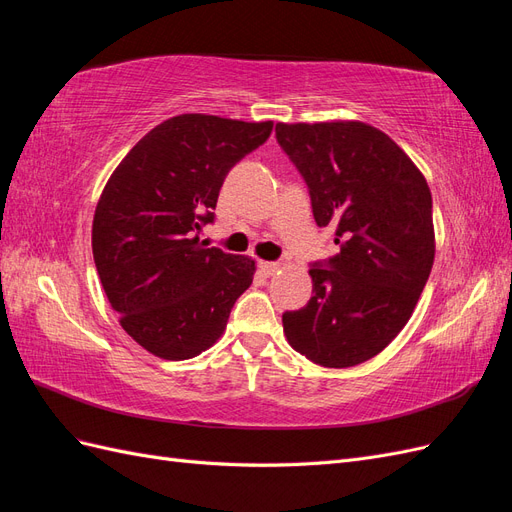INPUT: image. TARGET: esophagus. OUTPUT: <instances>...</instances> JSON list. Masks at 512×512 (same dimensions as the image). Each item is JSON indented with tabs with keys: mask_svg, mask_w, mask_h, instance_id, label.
<instances>
[{
	"mask_svg": "<svg viewBox=\"0 0 512 512\" xmlns=\"http://www.w3.org/2000/svg\"><path fill=\"white\" fill-rule=\"evenodd\" d=\"M258 269H260V273H262V275H267V277H271V275H275L277 271H280V265H277V262H269V260H260V262H258Z\"/></svg>",
	"mask_w": 512,
	"mask_h": 512,
	"instance_id": "34e87169",
	"label": "esophagus"
}]
</instances>
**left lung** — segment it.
Here are the masks:
<instances>
[{"instance_id": "1", "label": "left lung", "mask_w": 512, "mask_h": 512, "mask_svg": "<svg viewBox=\"0 0 512 512\" xmlns=\"http://www.w3.org/2000/svg\"><path fill=\"white\" fill-rule=\"evenodd\" d=\"M314 220L339 252L309 267L312 299L284 312L290 346L322 367L369 361L406 327L429 280L431 192L389 136L361 121L277 123Z\"/></svg>"}]
</instances>
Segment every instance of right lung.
Returning a JSON list of instances; mask_svg holds the SVG:
<instances>
[{"instance_id":"obj_1","label":"right lung","mask_w":512,"mask_h":512,"mask_svg":"<svg viewBox=\"0 0 512 512\" xmlns=\"http://www.w3.org/2000/svg\"><path fill=\"white\" fill-rule=\"evenodd\" d=\"M271 130L196 113L166 119L106 183L91 230L96 269L123 331L160 359H192L218 342L254 280L252 258L198 235L215 220L230 168Z\"/></svg>"}]
</instances>
